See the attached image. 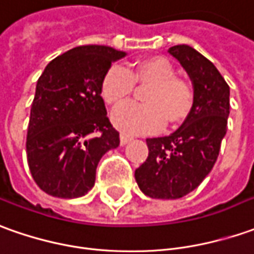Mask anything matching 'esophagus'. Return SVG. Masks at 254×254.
I'll list each match as a JSON object with an SVG mask.
<instances>
[{
	"label": "esophagus",
	"mask_w": 254,
	"mask_h": 254,
	"mask_svg": "<svg viewBox=\"0 0 254 254\" xmlns=\"http://www.w3.org/2000/svg\"><path fill=\"white\" fill-rule=\"evenodd\" d=\"M130 141H131L130 135H127V134H124V132H122V134H120V144H122V145L128 144Z\"/></svg>",
	"instance_id": "esophagus-1"
}]
</instances>
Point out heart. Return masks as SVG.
I'll use <instances>...</instances> for the list:
<instances>
[{"mask_svg":"<svg viewBox=\"0 0 254 254\" xmlns=\"http://www.w3.org/2000/svg\"><path fill=\"white\" fill-rule=\"evenodd\" d=\"M134 83L149 85V89L144 95L145 105H126L112 115L113 124L124 132H155L165 122L182 123L193 109L191 86L176 76L173 64L165 57L139 60L130 72L119 65L110 67L100 83L102 98L109 106H120L131 96Z\"/></svg>","mask_w":254,"mask_h":254,"instance_id":"b5f03b06","label":"heart"}]
</instances>
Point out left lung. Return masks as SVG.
<instances>
[{
  "mask_svg": "<svg viewBox=\"0 0 254 254\" xmlns=\"http://www.w3.org/2000/svg\"><path fill=\"white\" fill-rule=\"evenodd\" d=\"M193 83V109L168 137L148 138V158L135 169L139 190L175 200L193 191L217 161L229 116V86L217 67L187 44L169 50Z\"/></svg>",
  "mask_w": 254,
  "mask_h": 254,
  "instance_id": "8db88e82",
  "label": "left lung"
}]
</instances>
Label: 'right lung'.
I'll return each instance as SVG.
<instances>
[{
  "label": "right lung",
  "instance_id": "obj_1",
  "mask_svg": "<svg viewBox=\"0 0 254 254\" xmlns=\"http://www.w3.org/2000/svg\"><path fill=\"white\" fill-rule=\"evenodd\" d=\"M126 54L107 46H79L44 68L30 109L26 155L32 178L47 194L85 195L95 185L100 158L119 147L100 83L112 63Z\"/></svg>",
  "mask_w": 254,
  "mask_h": 254
}]
</instances>
